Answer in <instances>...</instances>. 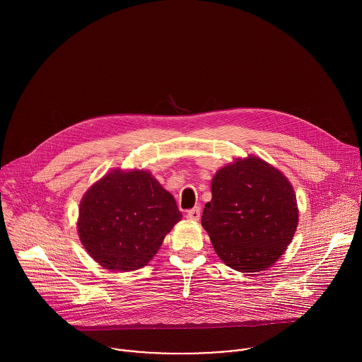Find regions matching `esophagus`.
<instances>
[{
    "label": "esophagus",
    "mask_w": 362,
    "mask_h": 362,
    "mask_svg": "<svg viewBox=\"0 0 362 362\" xmlns=\"http://www.w3.org/2000/svg\"><path fill=\"white\" fill-rule=\"evenodd\" d=\"M186 218L190 219V221H199V218H200V209H199V208H193V209L187 211Z\"/></svg>",
    "instance_id": "obj_1"
}]
</instances>
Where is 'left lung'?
<instances>
[{
	"mask_svg": "<svg viewBox=\"0 0 362 362\" xmlns=\"http://www.w3.org/2000/svg\"><path fill=\"white\" fill-rule=\"evenodd\" d=\"M212 200L202 226L221 259L239 272L272 267L298 226L296 196L272 165L249 154L221 168L212 179Z\"/></svg>",
	"mask_w": 362,
	"mask_h": 362,
	"instance_id": "left-lung-1",
	"label": "left lung"
}]
</instances>
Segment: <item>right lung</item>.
Instances as JSON below:
<instances>
[{
  "label": "right lung",
  "mask_w": 362,
  "mask_h": 362,
  "mask_svg": "<svg viewBox=\"0 0 362 362\" xmlns=\"http://www.w3.org/2000/svg\"><path fill=\"white\" fill-rule=\"evenodd\" d=\"M180 219L175 197L150 172L115 169L84 193L77 230L97 264L129 272L148 264Z\"/></svg>",
  "instance_id": "add662e5"
}]
</instances>
